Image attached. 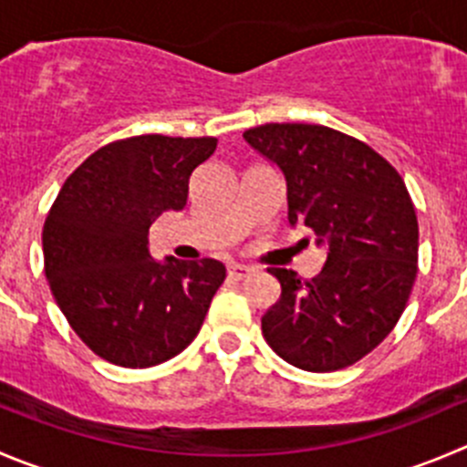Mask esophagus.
I'll return each instance as SVG.
<instances>
[{
    "label": "esophagus",
    "instance_id": "1",
    "mask_svg": "<svg viewBox=\"0 0 467 467\" xmlns=\"http://www.w3.org/2000/svg\"><path fill=\"white\" fill-rule=\"evenodd\" d=\"M226 273H229L231 279H245L254 273V268H250V265L245 264H231L229 268H226Z\"/></svg>",
    "mask_w": 467,
    "mask_h": 467
}]
</instances>
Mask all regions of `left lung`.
Wrapping results in <instances>:
<instances>
[{
	"mask_svg": "<svg viewBox=\"0 0 467 467\" xmlns=\"http://www.w3.org/2000/svg\"><path fill=\"white\" fill-rule=\"evenodd\" d=\"M286 183L288 224L326 247L321 273L303 282L270 268L282 296L261 318L270 348L305 371H337L397 326L417 275V215L406 183L364 141L309 123L243 132Z\"/></svg>",
	"mask_w": 467,
	"mask_h": 467,
	"instance_id": "8db88e82",
	"label": "left lung"
}]
</instances>
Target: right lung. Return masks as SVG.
Instances as JSON below:
<instances>
[{"label": "right lung", "mask_w": 467, "mask_h": 467, "mask_svg": "<svg viewBox=\"0 0 467 467\" xmlns=\"http://www.w3.org/2000/svg\"><path fill=\"white\" fill-rule=\"evenodd\" d=\"M215 137L140 135L88 155L43 226L46 277L79 339L108 362L144 369L188 348L226 270L220 261L153 259L149 229L183 211L190 176Z\"/></svg>", "instance_id": "obj_1"}]
</instances>
